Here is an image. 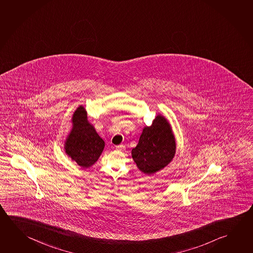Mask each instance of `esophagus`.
<instances>
[{"label": "esophagus", "mask_w": 253, "mask_h": 253, "mask_svg": "<svg viewBox=\"0 0 253 253\" xmlns=\"http://www.w3.org/2000/svg\"><path fill=\"white\" fill-rule=\"evenodd\" d=\"M124 147H125V146H123V145H119V146H116V150H123V149H124Z\"/></svg>", "instance_id": "esophagus-1"}]
</instances>
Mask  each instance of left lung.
Returning a JSON list of instances; mask_svg holds the SVG:
<instances>
[{"mask_svg": "<svg viewBox=\"0 0 253 253\" xmlns=\"http://www.w3.org/2000/svg\"><path fill=\"white\" fill-rule=\"evenodd\" d=\"M176 153V142L170 125L158 115L149 127L143 128L131 156L137 168L145 174H154L167 166Z\"/></svg>", "mask_w": 253, "mask_h": 253, "instance_id": "obj_1", "label": "left lung"}]
</instances>
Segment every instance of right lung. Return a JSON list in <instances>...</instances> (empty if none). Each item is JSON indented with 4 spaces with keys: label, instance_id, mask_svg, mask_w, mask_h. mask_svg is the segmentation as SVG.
Returning <instances> with one entry per match:
<instances>
[{
    "label": "right lung",
    "instance_id": "1",
    "mask_svg": "<svg viewBox=\"0 0 253 253\" xmlns=\"http://www.w3.org/2000/svg\"><path fill=\"white\" fill-rule=\"evenodd\" d=\"M73 127L65 143L67 155L83 168L93 165L102 154L105 142L87 119V112L80 106L72 118Z\"/></svg>",
    "mask_w": 253,
    "mask_h": 253
}]
</instances>
